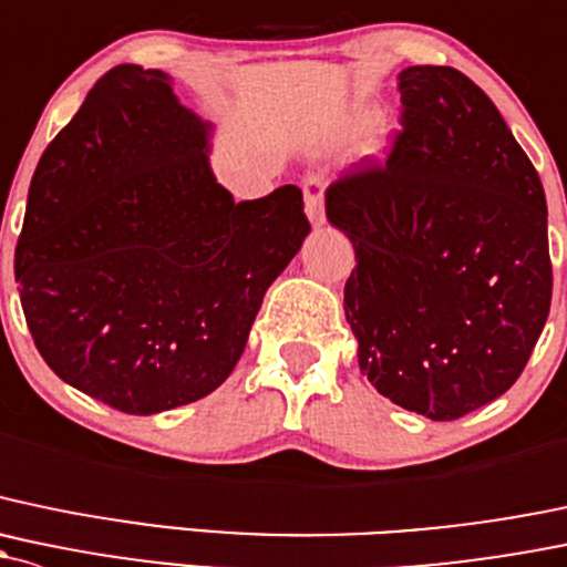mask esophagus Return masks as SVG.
Instances as JSON below:
<instances>
[{
  "mask_svg": "<svg viewBox=\"0 0 567 567\" xmlns=\"http://www.w3.org/2000/svg\"><path fill=\"white\" fill-rule=\"evenodd\" d=\"M303 193V212H307L309 223L323 225L326 223V208H323V195H326V182L320 176H307L301 184Z\"/></svg>",
  "mask_w": 567,
  "mask_h": 567,
  "instance_id": "esophagus-1",
  "label": "esophagus"
}]
</instances>
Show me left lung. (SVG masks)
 I'll use <instances>...</instances> for the list:
<instances>
[{"label":"left lung","mask_w":567,"mask_h":567,"mask_svg":"<svg viewBox=\"0 0 567 567\" xmlns=\"http://www.w3.org/2000/svg\"><path fill=\"white\" fill-rule=\"evenodd\" d=\"M402 133L326 189L353 241L344 318L378 393L432 421L503 396L551 303L546 195L484 89L454 68L399 73Z\"/></svg>","instance_id":"8db88e82"}]
</instances>
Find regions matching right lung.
<instances>
[{
    "label": "right lung",
    "instance_id": "1",
    "mask_svg": "<svg viewBox=\"0 0 567 567\" xmlns=\"http://www.w3.org/2000/svg\"><path fill=\"white\" fill-rule=\"evenodd\" d=\"M208 138L171 75L118 64L29 184L16 247L29 331L64 383L122 413L219 389L309 234L293 184L236 204L212 174Z\"/></svg>",
    "mask_w": 567,
    "mask_h": 567
}]
</instances>
